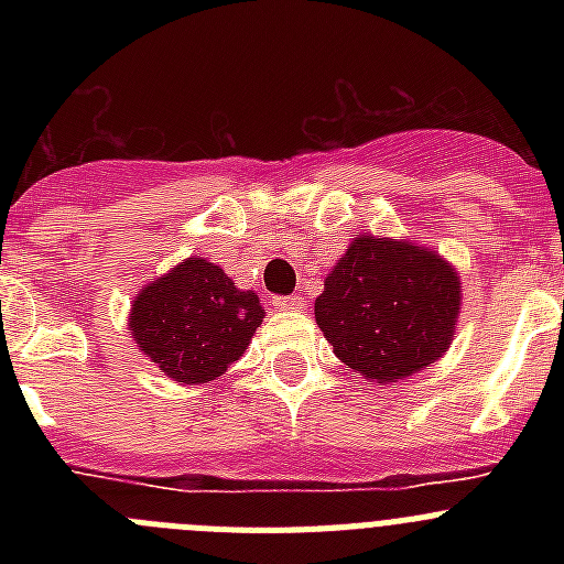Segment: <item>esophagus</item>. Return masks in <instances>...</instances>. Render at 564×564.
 <instances>
[{"instance_id":"esophagus-1","label":"esophagus","mask_w":564,"mask_h":564,"mask_svg":"<svg viewBox=\"0 0 564 564\" xmlns=\"http://www.w3.org/2000/svg\"><path fill=\"white\" fill-rule=\"evenodd\" d=\"M273 307H279V311H302V307H305V299L302 296H276L273 299Z\"/></svg>"}]
</instances>
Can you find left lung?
Masks as SVG:
<instances>
[{
    "label": "left lung",
    "instance_id": "1",
    "mask_svg": "<svg viewBox=\"0 0 564 564\" xmlns=\"http://www.w3.org/2000/svg\"><path fill=\"white\" fill-rule=\"evenodd\" d=\"M460 276L406 239L361 234L325 279L316 325L333 352L367 381L426 370L455 338Z\"/></svg>",
    "mask_w": 564,
    "mask_h": 564
}]
</instances>
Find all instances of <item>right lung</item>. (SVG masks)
Returning a JSON list of instances; mask_svg holds the SVG:
<instances>
[{
  "mask_svg": "<svg viewBox=\"0 0 564 564\" xmlns=\"http://www.w3.org/2000/svg\"><path fill=\"white\" fill-rule=\"evenodd\" d=\"M262 316L257 293L239 291L208 259L188 257L134 296L129 330L172 381L208 383L248 350Z\"/></svg>",
  "mask_w": 564,
  "mask_h": 564,
  "instance_id": "add662e5",
  "label": "right lung"
}]
</instances>
